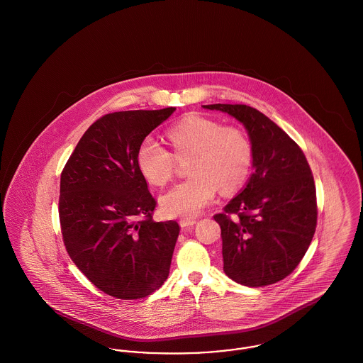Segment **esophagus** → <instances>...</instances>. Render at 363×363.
<instances>
[{
	"label": "esophagus",
	"mask_w": 363,
	"mask_h": 363,
	"mask_svg": "<svg viewBox=\"0 0 363 363\" xmlns=\"http://www.w3.org/2000/svg\"><path fill=\"white\" fill-rule=\"evenodd\" d=\"M197 220L196 219H181L179 220V225L181 227H189V225H196Z\"/></svg>",
	"instance_id": "esophagus-1"
}]
</instances>
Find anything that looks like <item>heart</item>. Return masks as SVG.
Instances as JSON below:
<instances>
[{"instance_id":"obj_1","label":"heart","mask_w":363,"mask_h":363,"mask_svg":"<svg viewBox=\"0 0 363 363\" xmlns=\"http://www.w3.org/2000/svg\"><path fill=\"white\" fill-rule=\"evenodd\" d=\"M173 156L151 138L138 150L141 177L154 186H164L175 172L177 161L188 162L190 177L162 196L167 216L194 218L215 199L218 189L230 193L246 182L253 164V147L247 135L235 126L201 116H188L166 132Z\"/></svg>"}]
</instances>
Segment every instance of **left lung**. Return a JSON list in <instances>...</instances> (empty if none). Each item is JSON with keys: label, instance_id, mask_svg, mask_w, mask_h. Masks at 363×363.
<instances>
[{"label": "left lung", "instance_id": "obj_1", "mask_svg": "<svg viewBox=\"0 0 363 363\" xmlns=\"http://www.w3.org/2000/svg\"><path fill=\"white\" fill-rule=\"evenodd\" d=\"M241 122L253 147L246 186L213 219L222 228L225 275L247 287L289 277L317 225L315 186L299 145L277 123L246 104H204Z\"/></svg>", "mask_w": 363, "mask_h": 363}]
</instances>
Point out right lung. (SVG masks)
<instances>
[{
  "label": "right lung",
  "mask_w": 363,
  "mask_h": 363,
  "mask_svg": "<svg viewBox=\"0 0 363 363\" xmlns=\"http://www.w3.org/2000/svg\"><path fill=\"white\" fill-rule=\"evenodd\" d=\"M175 107L106 114L77 143L60 184L67 252L101 291L138 299L169 277L179 225L154 222L155 199L138 172V147Z\"/></svg>",
  "instance_id": "obj_1"
}]
</instances>
